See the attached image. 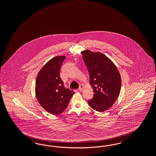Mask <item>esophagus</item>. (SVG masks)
<instances>
[{"mask_svg": "<svg viewBox=\"0 0 156 156\" xmlns=\"http://www.w3.org/2000/svg\"><path fill=\"white\" fill-rule=\"evenodd\" d=\"M83 86L82 85H80V87H79L78 90H80V91H82V90H83Z\"/></svg>", "mask_w": 156, "mask_h": 156, "instance_id": "obj_1", "label": "esophagus"}]
</instances>
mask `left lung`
Here are the masks:
<instances>
[{"mask_svg": "<svg viewBox=\"0 0 156 156\" xmlns=\"http://www.w3.org/2000/svg\"><path fill=\"white\" fill-rule=\"evenodd\" d=\"M81 54L94 91L93 97L88 104L95 110L103 112L113 105L119 96L121 87L120 74L113 62L103 54L89 50Z\"/></svg>", "mask_w": 156, "mask_h": 156, "instance_id": "8db88e82", "label": "left lung"}]
</instances>
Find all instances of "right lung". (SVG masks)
I'll return each mask as SVG.
<instances>
[{
  "label": "right lung",
  "mask_w": 156,
  "mask_h": 156,
  "mask_svg": "<svg viewBox=\"0 0 156 156\" xmlns=\"http://www.w3.org/2000/svg\"><path fill=\"white\" fill-rule=\"evenodd\" d=\"M65 56L54 57L39 72L35 82V94L38 102L49 113L58 115L66 110L73 90L66 89L59 76Z\"/></svg>",
  "instance_id": "right-lung-1"
}]
</instances>
